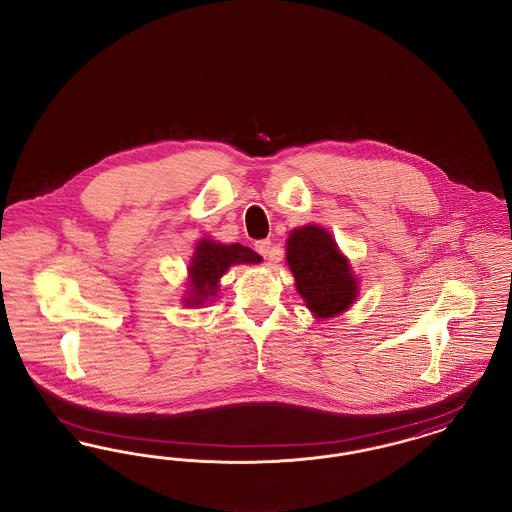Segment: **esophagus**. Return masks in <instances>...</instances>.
Masks as SVG:
<instances>
[{
  "instance_id": "obj_1",
  "label": "esophagus",
  "mask_w": 512,
  "mask_h": 512,
  "mask_svg": "<svg viewBox=\"0 0 512 512\" xmlns=\"http://www.w3.org/2000/svg\"><path fill=\"white\" fill-rule=\"evenodd\" d=\"M270 240H261V242H257L255 244V251L263 257V259H268L270 257Z\"/></svg>"
}]
</instances>
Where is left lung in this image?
I'll return each instance as SVG.
<instances>
[{
	"label": "left lung",
	"instance_id": "left-lung-1",
	"mask_svg": "<svg viewBox=\"0 0 512 512\" xmlns=\"http://www.w3.org/2000/svg\"><path fill=\"white\" fill-rule=\"evenodd\" d=\"M286 251L297 292L317 317H336L355 301V276L324 228L311 224L293 230Z\"/></svg>",
	"mask_w": 512,
	"mask_h": 512
}]
</instances>
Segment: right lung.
Returning <instances> with one entry per match:
<instances>
[{
    "instance_id": "add662e5",
    "label": "right lung",
    "mask_w": 512,
    "mask_h": 512,
    "mask_svg": "<svg viewBox=\"0 0 512 512\" xmlns=\"http://www.w3.org/2000/svg\"><path fill=\"white\" fill-rule=\"evenodd\" d=\"M261 257L245 247V245L215 244L211 240H203L195 247L194 261L190 265V297L184 299L186 305L199 307L203 301H207L211 295L219 290V278L232 265L240 263H259Z\"/></svg>"
}]
</instances>
